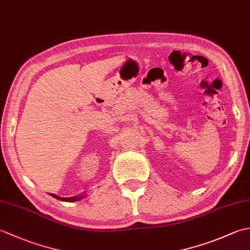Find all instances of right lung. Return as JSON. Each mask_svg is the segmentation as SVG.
Returning <instances> with one entry per match:
<instances>
[{"instance_id": "1", "label": "right lung", "mask_w": 250, "mask_h": 250, "mask_svg": "<svg viewBox=\"0 0 250 250\" xmlns=\"http://www.w3.org/2000/svg\"><path fill=\"white\" fill-rule=\"evenodd\" d=\"M51 196H54V198H56L57 200H61V201H64V202H75V201H79L81 199L84 198L86 195L83 194H79V195H76V196H72V198H60V196H58L56 194H52L50 193Z\"/></svg>"}]
</instances>
